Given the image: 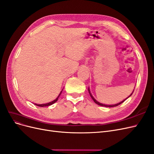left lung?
<instances>
[{"label": "left lung", "instance_id": "obj_1", "mask_svg": "<svg viewBox=\"0 0 154 154\" xmlns=\"http://www.w3.org/2000/svg\"><path fill=\"white\" fill-rule=\"evenodd\" d=\"M133 92H134V91H132V92L131 93V94L129 95V96L128 97H127L126 99H125L124 100H123L122 101H121V102H120V103H117V104H105L100 103L98 102L97 100H95V99L93 97V95H92V94H91V91H90V88H88V92H89V94H90V95H91V97H92V99H93V100L94 101V103H96L97 104H98V105H99V106H104V107H115V106H119V104H122V103H124L127 99L129 98V97H131V95L132 94V93H133Z\"/></svg>", "mask_w": 154, "mask_h": 154}]
</instances>
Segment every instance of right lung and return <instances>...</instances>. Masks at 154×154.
I'll use <instances>...</instances> for the list:
<instances>
[{"mask_svg":"<svg viewBox=\"0 0 154 154\" xmlns=\"http://www.w3.org/2000/svg\"><path fill=\"white\" fill-rule=\"evenodd\" d=\"M62 91H63V89H62V91H61V92H60V93L59 94V95H58V97H57L55 100H53V101L50 102V103H46V104H35V105H37V106H40V107H45V106H50V105H51V104H54L55 103H56V102L57 101V100H58V99H59V96L60 95V94H61V93H62Z\"/></svg>","mask_w":154,"mask_h":154,"instance_id":"right-lung-1","label":"right lung"}]
</instances>
